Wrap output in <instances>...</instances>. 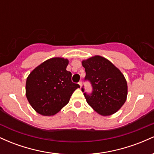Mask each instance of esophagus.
Wrapping results in <instances>:
<instances>
[{
  "mask_svg": "<svg viewBox=\"0 0 154 154\" xmlns=\"http://www.w3.org/2000/svg\"><path fill=\"white\" fill-rule=\"evenodd\" d=\"M79 86H80V88L82 87V81H79Z\"/></svg>",
  "mask_w": 154,
  "mask_h": 154,
  "instance_id": "esophagus-1",
  "label": "esophagus"
}]
</instances>
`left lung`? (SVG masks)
Here are the masks:
<instances>
[{
	"label": "left lung",
	"mask_w": 154,
	"mask_h": 154,
	"mask_svg": "<svg viewBox=\"0 0 154 154\" xmlns=\"http://www.w3.org/2000/svg\"><path fill=\"white\" fill-rule=\"evenodd\" d=\"M84 81L91 85L92 92H85L88 103L98 114L109 116L122 106L128 95V85L122 72L109 60L99 56L82 61Z\"/></svg>",
	"instance_id": "1"
}]
</instances>
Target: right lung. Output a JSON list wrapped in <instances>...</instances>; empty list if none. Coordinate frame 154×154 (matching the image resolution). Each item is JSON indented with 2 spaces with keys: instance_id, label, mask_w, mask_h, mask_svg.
<instances>
[{
  "instance_id": "1",
  "label": "right lung",
  "mask_w": 154,
  "mask_h": 154,
  "mask_svg": "<svg viewBox=\"0 0 154 154\" xmlns=\"http://www.w3.org/2000/svg\"><path fill=\"white\" fill-rule=\"evenodd\" d=\"M67 59L53 58L44 61L29 74L26 82V96L32 107L43 116L57 114L69 103L78 84L72 82L66 70Z\"/></svg>"
}]
</instances>
